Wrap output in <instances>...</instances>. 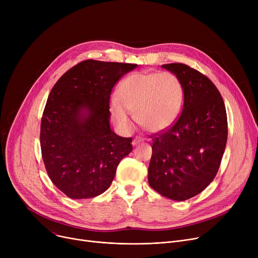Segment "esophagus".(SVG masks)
<instances>
[{"label":"esophagus","mask_w":258,"mask_h":258,"mask_svg":"<svg viewBox=\"0 0 258 258\" xmlns=\"http://www.w3.org/2000/svg\"><path fill=\"white\" fill-rule=\"evenodd\" d=\"M143 140H142V138H140V137H136L135 138L134 140H133V142H132V144L135 146V145H137L138 143H140V142H142Z\"/></svg>","instance_id":"34e87169"}]
</instances>
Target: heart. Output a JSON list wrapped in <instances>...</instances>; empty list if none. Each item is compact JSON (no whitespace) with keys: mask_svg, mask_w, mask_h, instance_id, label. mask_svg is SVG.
Wrapping results in <instances>:
<instances>
[{"mask_svg":"<svg viewBox=\"0 0 258 258\" xmlns=\"http://www.w3.org/2000/svg\"><path fill=\"white\" fill-rule=\"evenodd\" d=\"M184 90L172 73H134L119 85L111 111L119 127H132L131 114L141 127L161 132L171 126L182 112Z\"/></svg>","mask_w":258,"mask_h":258,"instance_id":"heart-1","label":"heart"}]
</instances>
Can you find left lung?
I'll return each instance as SVG.
<instances>
[{
    "label": "left lung",
    "instance_id": "left-lung-1",
    "mask_svg": "<svg viewBox=\"0 0 258 258\" xmlns=\"http://www.w3.org/2000/svg\"><path fill=\"white\" fill-rule=\"evenodd\" d=\"M162 68L181 81L184 103L171 126L151 136L148 183L165 198L185 201L204 190L218 173L227 143V113L207 76L180 62Z\"/></svg>",
    "mask_w": 258,
    "mask_h": 258
}]
</instances>
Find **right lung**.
Here are the masks:
<instances>
[{
    "label": "right lung",
    "instance_id": "obj_1",
    "mask_svg": "<svg viewBox=\"0 0 258 258\" xmlns=\"http://www.w3.org/2000/svg\"><path fill=\"white\" fill-rule=\"evenodd\" d=\"M138 64L87 59L52 88L40 123V148L49 178L71 199H89L111 186L132 138L110 127L113 87Z\"/></svg>",
    "mask_w": 258,
    "mask_h": 258
}]
</instances>
